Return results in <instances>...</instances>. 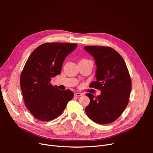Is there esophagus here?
<instances>
[{"instance_id": "34e87169", "label": "esophagus", "mask_w": 153, "mask_h": 153, "mask_svg": "<svg viewBox=\"0 0 153 153\" xmlns=\"http://www.w3.org/2000/svg\"><path fill=\"white\" fill-rule=\"evenodd\" d=\"M74 95L76 96V97H80V96L82 95V94L80 93V92H76V93H74Z\"/></svg>"}]
</instances>
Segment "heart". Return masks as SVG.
<instances>
[{
  "mask_svg": "<svg viewBox=\"0 0 153 153\" xmlns=\"http://www.w3.org/2000/svg\"><path fill=\"white\" fill-rule=\"evenodd\" d=\"M84 60H85V59H84Z\"/></svg>",
  "mask_w": 153,
  "mask_h": 153,
  "instance_id": "1",
  "label": "heart"
}]
</instances>
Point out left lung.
<instances>
[{
	"label": "left lung",
	"instance_id": "obj_1",
	"mask_svg": "<svg viewBox=\"0 0 153 153\" xmlns=\"http://www.w3.org/2000/svg\"><path fill=\"white\" fill-rule=\"evenodd\" d=\"M84 49L93 56L97 67V80L90 87L101 91L97 97L86 94L90 103L85 108V113L97 123H111L122 115L129 102L131 89L129 72L121 55L112 48L87 46Z\"/></svg>",
	"mask_w": 153,
	"mask_h": 153
}]
</instances>
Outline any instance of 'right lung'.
<instances>
[{
	"label": "right lung",
	"mask_w": 153,
	"mask_h": 153,
	"mask_svg": "<svg viewBox=\"0 0 153 153\" xmlns=\"http://www.w3.org/2000/svg\"><path fill=\"white\" fill-rule=\"evenodd\" d=\"M76 48L75 43H47L29 56L21 74L20 87L27 108L38 120L57 118L73 98L71 91L59 90L50 82L61 73L64 59Z\"/></svg>",
	"instance_id": "add662e5"
}]
</instances>
